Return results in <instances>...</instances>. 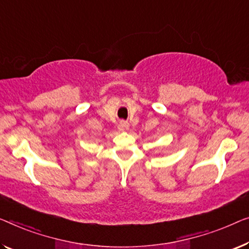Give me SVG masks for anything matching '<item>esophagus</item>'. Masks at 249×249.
Segmentation results:
<instances>
[{
	"label": "esophagus",
	"instance_id": "34e87169",
	"mask_svg": "<svg viewBox=\"0 0 249 249\" xmlns=\"http://www.w3.org/2000/svg\"><path fill=\"white\" fill-rule=\"evenodd\" d=\"M120 127H121L122 129H127V128L129 127L128 122H126V121H121V123H120Z\"/></svg>",
	"mask_w": 249,
	"mask_h": 249
}]
</instances>
